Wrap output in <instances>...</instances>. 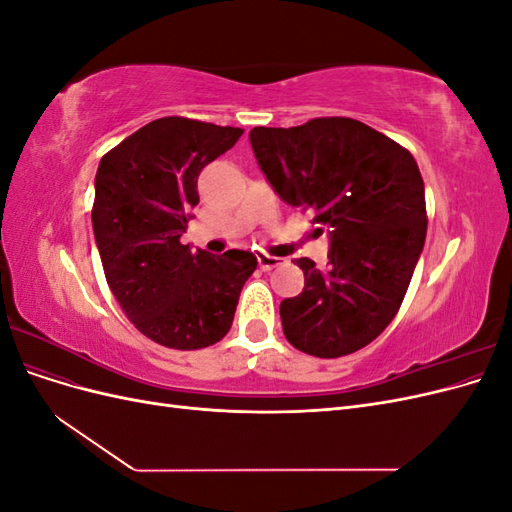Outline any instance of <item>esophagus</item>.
I'll return each instance as SVG.
<instances>
[{
    "mask_svg": "<svg viewBox=\"0 0 512 512\" xmlns=\"http://www.w3.org/2000/svg\"><path fill=\"white\" fill-rule=\"evenodd\" d=\"M256 258H258V267H260L262 271H271V269H275V267L284 265V258L269 256V254H265V252H258Z\"/></svg>",
    "mask_w": 512,
    "mask_h": 512,
    "instance_id": "34e87169",
    "label": "esophagus"
}]
</instances>
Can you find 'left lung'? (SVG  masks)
Wrapping results in <instances>:
<instances>
[{
    "mask_svg": "<svg viewBox=\"0 0 512 512\" xmlns=\"http://www.w3.org/2000/svg\"><path fill=\"white\" fill-rule=\"evenodd\" d=\"M258 166L284 203L327 228L329 262L297 258L305 288L280 305L288 342L320 359L361 350L406 297L427 232L425 185L412 153L350 117L254 128Z\"/></svg>",
    "mask_w": 512,
    "mask_h": 512,
    "instance_id": "8db88e82",
    "label": "left lung"
}]
</instances>
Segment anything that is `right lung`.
Segmentation results:
<instances>
[{"instance_id":"add662e5","label":"right lung","mask_w":512,"mask_h":512,"mask_svg":"<svg viewBox=\"0 0 512 512\" xmlns=\"http://www.w3.org/2000/svg\"><path fill=\"white\" fill-rule=\"evenodd\" d=\"M241 128L162 117L100 160L91 211L111 292L134 327L175 350L213 346L230 331L252 252L213 256L181 243L198 205V175Z\"/></svg>"}]
</instances>
